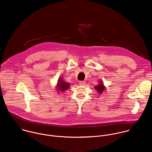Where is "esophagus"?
Wrapping results in <instances>:
<instances>
[{"label": "esophagus", "instance_id": "esophagus-1", "mask_svg": "<svg viewBox=\"0 0 152 152\" xmlns=\"http://www.w3.org/2000/svg\"><path fill=\"white\" fill-rule=\"evenodd\" d=\"M85 83H86V82H85V81H80L79 82V85H85Z\"/></svg>", "mask_w": 152, "mask_h": 152}]
</instances>
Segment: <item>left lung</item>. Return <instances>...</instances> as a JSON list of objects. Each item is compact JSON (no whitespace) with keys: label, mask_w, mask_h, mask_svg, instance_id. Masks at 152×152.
I'll list each match as a JSON object with an SVG mask.
<instances>
[{"label":"left lung","mask_w":152,"mask_h":152,"mask_svg":"<svg viewBox=\"0 0 152 152\" xmlns=\"http://www.w3.org/2000/svg\"><path fill=\"white\" fill-rule=\"evenodd\" d=\"M94 89H96V90H97V91H98V92L100 94L102 91H104V87L103 83H100V84H99V85H97V86H95V87H94Z\"/></svg>","instance_id":"8db88e82"}]
</instances>
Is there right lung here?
Returning <instances> with one entry per match:
<instances>
[{
  "label": "right lung",
  "mask_w": 152,
  "mask_h": 152,
  "mask_svg": "<svg viewBox=\"0 0 152 152\" xmlns=\"http://www.w3.org/2000/svg\"><path fill=\"white\" fill-rule=\"evenodd\" d=\"M58 89L61 91H63L66 89H67L69 87V84L66 83L65 82H64L63 80H62L61 79H59V82L58 83Z\"/></svg>",
  "instance_id": "add662e5"
}]
</instances>
